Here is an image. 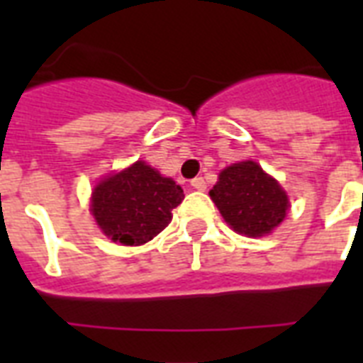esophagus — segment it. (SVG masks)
I'll use <instances>...</instances> for the list:
<instances>
[{"mask_svg":"<svg viewBox=\"0 0 363 363\" xmlns=\"http://www.w3.org/2000/svg\"><path fill=\"white\" fill-rule=\"evenodd\" d=\"M192 186L196 188V190H205V188H207V182H205L203 177H196V179H192Z\"/></svg>","mask_w":363,"mask_h":363,"instance_id":"34e87169","label":"esophagus"}]
</instances>
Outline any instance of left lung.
I'll return each mask as SVG.
<instances>
[{"label":"left lung","instance_id":"left-lung-1","mask_svg":"<svg viewBox=\"0 0 363 363\" xmlns=\"http://www.w3.org/2000/svg\"><path fill=\"white\" fill-rule=\"evenodd\" d=\"M211 199L238 233L262 238L279 226L288 211L286 192L256 162H239L218 175Z\"/></svg>","mask_w":363,"mask_h":363}]
</instances>
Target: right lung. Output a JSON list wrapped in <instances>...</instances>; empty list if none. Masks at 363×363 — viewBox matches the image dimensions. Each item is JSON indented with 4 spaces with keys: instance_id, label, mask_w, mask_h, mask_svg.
<instances>
[{
    "instance_id": "add662e5",
    "label": "right lung",
    "mask_w": 363,
    "mask_h": 363,
    "mask_svg": "<svg viewBox=\"0 0 363 363\" xmlns=\"http://www.w3.org/2000/svg\"><path fill=\"white\" fill-rule=\"evenodd\" d=\"M182 199V188L173 179L135 162L94 188L92 215L113 241L143 245L169 224L171 211Z\"/></svg>"
}]
</instances>
